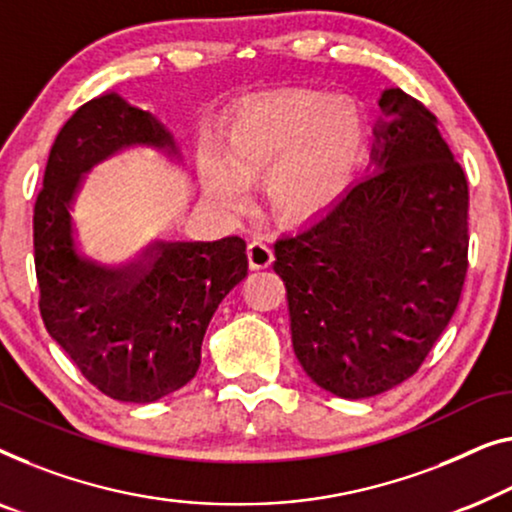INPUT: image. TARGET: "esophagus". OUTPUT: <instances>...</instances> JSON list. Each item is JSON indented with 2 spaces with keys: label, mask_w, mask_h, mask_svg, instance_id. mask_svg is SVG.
Returning <instances> with one entry per match:
<instances>
[{
  "label": "esophagus",
  "mask_w": 512,
  "mask_h": 512,
  "mask_svg": "<svg viewBox=\"0 0 512 512\" xmlns=\"http://www.w3.org/2000/svg\"><path fill=\"white\" fill-rule=\"evenodd\" d=\"M247 258H249L251 270H265V268H270L274 261V251L268 242L254 240V242H249V247H247Z\"/></svg>",
  "instance_id": "1"
}]
</instances>
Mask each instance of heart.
I'll use <instances>...</instances> for the list:
<instances>
[{"mask_svg": "<svg viewBox=\"0 0 512 512\" xmlns=\"http://www.w3.org/2000/svg\"><path fill=\"white\" fill-rule=\"evenodd\" d=\"M365 145V115L351 96L272 94L235 117L226 154L212 143L203 147V189L221 210L240 214L251 198L247 182L265 173L274 212L305 219L344 194Z\"/></svg>", "mask_w": 512, "mask_h": 512, "instance_id": "b5f03b06", "label": "heart"}]
</instances>
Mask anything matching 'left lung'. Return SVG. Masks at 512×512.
<instances>
[{"mask_svg": "<svg viewBox=\"0 0 512 512\" xmlns=\"http://www.w3.org/2000/svg\"><path fill=\"white\" fill-rule=\"evenodd\" d=\"M379 106L367 175L274 244L293 351L344 399L418 372L469 268V187L436 117L402 90H385Z\"/></svg>", "mask_w": 512, "mask_h": 512, "instance_id": "1", "label": "left lung"}]
</instances>
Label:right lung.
Wrapping results in <instances>:
<instances>
[{
    "mask_svg": "<svg viewBox=\"0 0 512 512\" xmlns=\"http://www.w3.org/2000/svg\"><path fill=\"white\" fill-rule=\"evenodd\" d=\"M133 147L182 164L166 124L117 92L66 120L36 196L34 263L48 335L103 395L150 404L194 379L210 318L247 277L249 261L242 238L159 240L122 268L83 254L71 217L83 175Z\"/></svg>",
    "mask_w": 512,
    "mask_h": 512,
    "instance_id": "1",
    "label": "right lung"
}]
</instances>
